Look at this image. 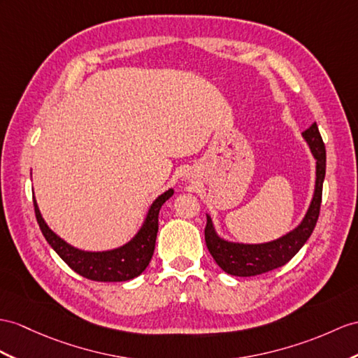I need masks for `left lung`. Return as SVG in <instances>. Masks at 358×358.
Returning <instances> with one entry per match:
<instances>
[{"label":"left lung","instance_id":"1","mask_svg":"<svg viewBox=\"0 0 358 358\" xmlns=\"http://www.w3.org/2000/svg\"><path fill=\"white\" fill-rule=\"evenodd\" d=\"M302 138L307 143L313 158L316 159V182L315 193H313L307 213L294 229L272 241L238 243L220 237L214 228L211 215L206 214V248L215 259V263L226 273L234 276H255L281 267L298 254L315 231L319 219L322 187H324L327 170V152L316 123L305 130Z\"/></svg>","mask_w":358,"mask_h":358}]
</instances>
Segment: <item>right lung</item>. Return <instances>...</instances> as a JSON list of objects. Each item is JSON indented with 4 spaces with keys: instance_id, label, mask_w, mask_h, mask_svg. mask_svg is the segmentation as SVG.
I'll use <instances>...</instances> for the list:
<instances>
[{
    "instance_id": "obj_1",
    "label": "right lung",
    "mask_w": 358,
    "mask_h": 358,
    "mask_svg": "<svg viewBox=\"0 0 358 358\" xmlns=\"http://www.w3.org/2000/svg\"><path fill=\"white\" fill-rule=\"evenodd\" d=\"M174 193L169 188L165 193L156 197L150 205L149 211L141 228L134 235V238L126 245L109 249V250H82L69 245L64 238H60L56 232L50 229V226L43 220L39 211L36 199H33L34 214L39 223V228L48 245L55 249L56 254L71 267L76 273L88 278L92 281L101 282H121L129 281L141 275L149 266L155 252L156 235H158V217L159 209Z\"/></svg>"
}]
</instances>
